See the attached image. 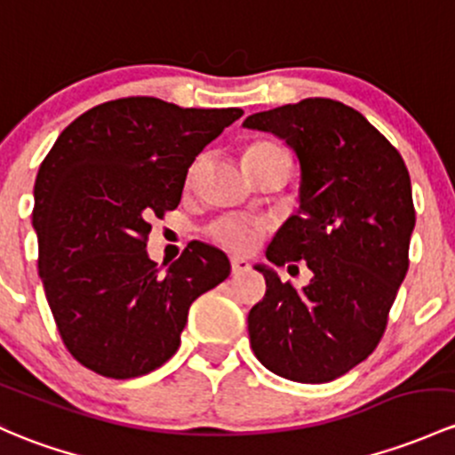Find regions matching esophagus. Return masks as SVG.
Returning a JSON list of instances; mask_svg holds the SVG:
<instances>
[{"label":"esophagus","mask_w":455,"mask_h":455,"mask_svg":"<svg viewBox=\"0 0 455 455\" xmlns=\"http://www.w3.org/2000/svg\"><path fill=\"white\" fill-rule=\"evenodd\" d=\"M251 270V266H248L246 259H231V272L233 275H242V272H248Z\"/></svg>","instance_id":"1"}]
</instances>
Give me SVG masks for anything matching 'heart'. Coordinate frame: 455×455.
Here are the masks:
<instances>
[{"instance_id":"b5f03b06","label":"heart","mask_w":455,"mask_h":455,"mask_svg":"<svg viewBox=\"0 0 455 455\" xmlns=\"http://www.w3.org/2000/svg\"><path fill=\"white\" fill-rule=\"evenodd\" d=\"M270 161H281V164L290 165V156L279 143L275 141H252L248 143V148L243 150V164H246L248 170L257 165L270 164ZM267 227L261 220L243 218V215H222V218L213 220L207 228V235L218 243L220 248L228 252H237V255H243V252L252 251V248L259 243L261 237L266 235Z\"/></svg>"}]
</instances>
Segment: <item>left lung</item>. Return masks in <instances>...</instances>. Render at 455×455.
<instances>
[{
	"instance_id": "8db88e82",
	"label": "left lung",
	"mask_w": 455,
	"mask_h": 455,
	"mask_svg": "<svg viewBox=\"0 0 455 455\" xmlns=\"http://www.w3.org/2000/svg\"><path fill=\"white\" fill-rule=\"evenodd\" d=\"M243 126L288 141L303 172L300 213L266 257L314 272L296 290L257 267L266 296L248 314L251 347L285 379L333 381L375 351L408 272L417 222L408 167L364 115L329 98L255 113Z\"/></svg>"
}]
</instances>
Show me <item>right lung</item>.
Here are the masks:
<instances>
[{"label":"right lung","instance_id":"obj_1","mask_svg":"<svg viewBox=\"0 0 455 455\" xmlns=\"http://www.w3.org/2000/svg\"><path fill=\"white\" fill-rule=\"evenodd\" d=\"M242 108L119 98L69 124L38 167V272L67 351L131 379L180 347L191 303L231 275L227 255L189 242L165 272L148 257L152 220L174 212L196 156Z\"/></svg>","mask_w":455,"mask_h":455}]
</instances>
